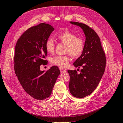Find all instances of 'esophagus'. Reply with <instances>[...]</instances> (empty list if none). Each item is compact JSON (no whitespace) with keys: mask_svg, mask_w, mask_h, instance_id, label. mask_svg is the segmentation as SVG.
<instances>
[{"mask_svg":"<svg viewBox=\"0 0 123 123\" xmlns=\"http://www.w3.org/2000/svg\"><path fill=\"white\" fill-rule=\"evenodd\" d=\"M60 70L61 71V73H65V72L66 71V70H65V69H63V68H60Z\"/></svg>","mask_w":123,"mask_h":123,"instance_id":"34e87169","label":"esophagus"}]
</instances>
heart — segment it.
Returning <instances> with one entry per match:
<instances>
[{"label":"heart","mask_w":123,"mask_h":123,"mask_svg":"<svg viewBox=\"0 0 123 123\" xmlns=\"http://www.w3.org/2000/svg\"><path fill=\"white\" fill-rule=\"evenodd\" d=\"M58 39L66 45V53L74 57H79L83 53L85 47L84 40L80 38L70 31H66L60 33L57 36ZM54 43L52 38H48L45 43V49L49 53H52L54 50ZM70 58L68 55L66 56H55L50 59V62L53 65L61 68H66L68 66Z\"/></svg>","instance_id":"1"}]
</instances>
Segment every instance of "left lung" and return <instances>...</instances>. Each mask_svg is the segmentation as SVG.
<instances>
[{"label":"left lung","instance_id":"8db88e82","mask_svg":"<svg viewBox=\"0 0 123 123\" xmlns=\"http://www.w3.org/2000/svg\"><path fill=\"white\" fill-rule=\"evenodd\" d=\"M80 27L85 36L83 53L74 63L77 68L83 67L80 74L68 70L70 76L69 88L72 95L83 98L91 94L98 85L105 70L106 58L100 38L92 29L85 24L70 22Z\"/></svg>","mask_w":123,"mask_h":123}]
</instances>
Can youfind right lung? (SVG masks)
I'll return each mask as SVG.
<instances>
[{"label":"right lung","mask_w":123,"mask_h":123,"mask_svg":"<svg viewBox=\"0 0 123 123\" xmlns=\"http://www.w3.org/2000/svg\"><path fill=\"white\" fill-rule=\"evenodd\" d=\"M54 28L46 23L32 26L25 31L15 46L14 69L21 85L29 95L43 100L51 95L60 74L57 66L41 71L40 66L47 63L44 60L47 52L45 43Z\"/></svg>","instance_id":"obj_1"}]
</instances>
